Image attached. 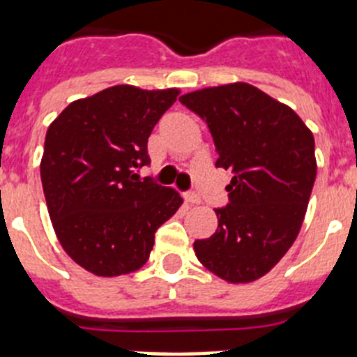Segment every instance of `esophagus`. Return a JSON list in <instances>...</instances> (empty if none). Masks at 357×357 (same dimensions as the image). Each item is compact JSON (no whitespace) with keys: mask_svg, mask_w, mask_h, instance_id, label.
I'll use <instances>...</instances> for the list:
<instances>
[{"mask_svg":"<svg viewBox=\"0 0 357 357\" xmlns=\"http://www.w3.org/2000/svg\"><path fill=\"white\" fill-rule=\"evenodd\" d=\"M184 198L188 204H191V206H197V204H200V197H198L195 191H189V193H185Z\"/></svg>","mask_w":357,"mask_h":357,"instance_id":"obj_1","label":"esophagus"}]
</instances>
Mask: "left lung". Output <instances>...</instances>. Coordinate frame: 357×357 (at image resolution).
Masks as SVG:
<instances>
[{"label": "left lung", "instance_id": "8db88e82", "mask_svg": "<svg viewBox=\"0 0 357 357\" xmlns=\"http://www.w3.org/2000/svg\"><path fill=\"white\" fill-rule=\"evenodd\" d=\"M178 102L207 123L218 168L232 169L218 229L197 239L207 270L229 282H250L289 250L304 222L317 178L314 139L289 107L250 84L195 91Z\"/></svg>", "mask_w": 357, "mask_h": 357}]
</instances>
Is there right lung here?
<instances>
[{"label":"right lung","mask_w":357,"mask_h":357,"mask_svg":"<svg viewBox=\"0 0 357 357\" xmlns=\"http://www.w3.org/2000/svg\"><path fill=\"white\" fill-rule=\"evenodd\" d=\"M176 96L114 85L69 103L46 132L40 181L53 229L94 275L139 270L157 229L181 207L176 191L135 173L150 164L148 137Z\"/></svg>","instance_id":"1"}]
</instances>
